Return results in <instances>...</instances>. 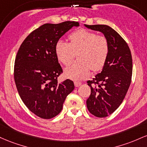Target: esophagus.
Listing matches in <instances>:
<instances>
[{
    "mask_svg": "<svg viewBox=\"0 0 147 147\" xmlns=\"http://www.w3.org/2000/svg\"><path fill=\"white\" fill-rule=\"evenodd\" d=\"M81 84H82V83H81V82H76V81L74 82V85H75L76 87H79L80 85H81Z\"/></svg>",
    "mask_w": 147,
    "mask_h": 147,
    "instance_id": "1",
    "label": "esophagus"
}]
</instances>
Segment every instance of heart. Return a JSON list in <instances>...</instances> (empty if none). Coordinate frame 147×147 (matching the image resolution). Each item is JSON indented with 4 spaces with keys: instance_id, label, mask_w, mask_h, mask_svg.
<instances>
[{
    "instance_id": "1",
    "label": "heart",
    "mask_w": 147,
    "mask_h": 147,
    "mask_svg": "<svg viewBox=\"0 0 147 147\" xmlns=\"http://www.w3.org/2000/svg\"><path fill=\"white\" fill-rule=\"evenodd\" d=\"M69 43L59 40L55 47V55L64 65L68 66L78 53V60L65 69V75L74 80H83L90 71H98L104 66L109 53L107 38L95 32L80 29L68 37Z\"/></svg>"
}]
</instances>
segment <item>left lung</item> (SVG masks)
I'll return each instance as SVG.
<instances>
[{"instance_id": "1", "label": "left lung", "mask_w": 147, "mask_h": 147, "mask_svg": "<svg viewBox=\"0 0 147 147\" xmlns=\"http://www.w3.org/2000/svg\"><path fill=\"white\" fill-rule=\"evenodd\" d=\"M85 26L103 32L109 44V53L103 70L87 82L91 87V94L86 102L87 109L97 117H105L121 105L131 85V53L126 41L110 26Z\"/></svg>"}]
</instances>
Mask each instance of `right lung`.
Segmentation results:
<instances>
[{
    "label": "right lung",
    "instance_id": "add662e5",
    "mask_svg": "<svg viewBox=\"0 0 147 147\" xmlns=\"http://www.w3.org/2000/svg\"><path fill=\"white\" fill-rule=\"evenodd\" d=\"M78 26V22L69 21L42 25L24 39L18 51L14 67L16 88L26 106L39 117L57 116L74 90L72 80L57 82L63 71L55 47L65 32Z\"/></svg>",
    "mask_w": 147,
    "mask_h": 147
}]
</instances>
